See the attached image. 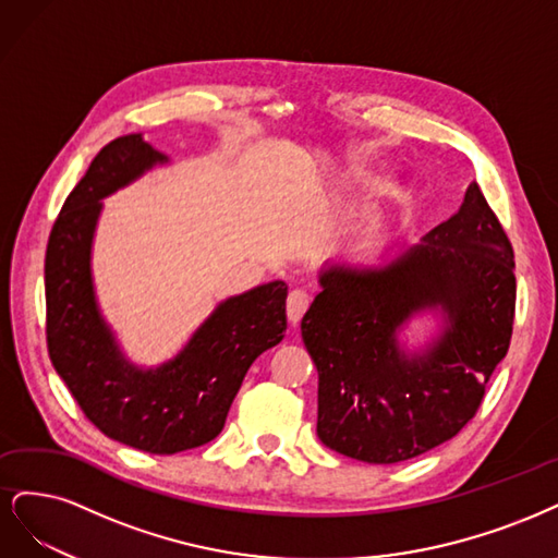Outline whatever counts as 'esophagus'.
<instances>
[{
  "label": "esophagus",
  "mask_w": 558,
  "mask_h": 558,
  "mask_svg": "<svg viewBox=\"0 0 558 558\" xmlns=\"http://www.w3.org/2000/svg\"><path fill=\"white\" fill-rule=\"evenodd\" d=\"M308 305H311V296L303 290L290 292V296H287V319H290L292 325H299L303 313L308 311Z\"/></svg>",
  "instance_id": "1"
}]
</instances>
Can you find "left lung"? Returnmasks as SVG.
<instances>
[{"label": "left lung", "mask_w": 558, "mask_h": 558, "mask_svg": "<svg viewBox=\"0 0 558 558\" xmlns=\"http://www.w3.org/2000/svg\"><path fill=\"white\" fill-rule=\"evenodd\" d=\"M301 319L317 366V436L366 463H399L454 438L508 354L514 322V253L477 183L447 222L385 264H336ZM444 331L420 353L398 345L417 312Z\"/></svg>", "instance_id": "1"}]
</instances>
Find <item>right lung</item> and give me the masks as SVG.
<instances>
[{"label": "right lung", "mask_w": 558, "mask_h": 558, "mask_svg": "<svg viewBox=\"0 0 558 558\" xmlns=\"http://www.w3.org/2000/svg\"><path fill=\"white\" fill-rule=\"evenodd\" d=\"M167 159L141 134L104 146L66 196L46 250L52 366L104 436L150 454H175L220 436L247 368L287 329V284L274 280L222 301L171 362L146 371L124 359L99 313L89 253L104 196Z\"/></svg>", "instance_id": "right-lung-1"}]
</instances>
